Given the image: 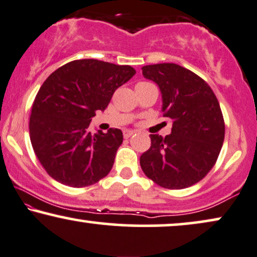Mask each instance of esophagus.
<instances>
[{
    "instance_id": "1",
    "label": "esophagus",
    "mask_w": 257,
    "mask_h": 257,
    "mask_svg": "<svg viewBox=\"0 0 257 257\" xmlns=\"http://www.w3.org/2000/svg\"><path fill=\"white\" fill-rule=\"evenodd\" d=\"M132 135H134V132H133V131H124V132H123V136H124V139H129Z\"/></svg>"
}]
</instances>
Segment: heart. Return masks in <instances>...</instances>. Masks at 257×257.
I'll list each match as a JSON object with an SVG mask.
<instances>
[{"label":"heart","mask_w":257,"mask_h":257,"mask_svg":"<svg viewBox=\"0 0 257 257\" xmlns=\"http://www.w3.org/2000/svg\"><path fill=\"white\" fill-rule=\"evenodd\" d=\"M138 84H148V82H139Z\"/></svg>","instance_id":"heart-1"}]
</instances>
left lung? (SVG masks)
Here are the masks:
<instances>
[{
    "label": "left lung",
    "mask_w": 257,
    "mask_h": 257,
    "mask_svg": "<svg viewBox=\"0 0 257 257\" xmlns=\"http://www.w3.org/2000/svg\"><path fill=\"white\" fill-rule=\"evenodd\" d=\"M162 93L163 117L172 134L150 135L152 146L140 157L147 177L166 189L200 182L216 163L224 141V119L213 89L203 78L175 63L142 67Z\"/></svg>",
    "instance_id": "8db88e82"
}]
</instances>
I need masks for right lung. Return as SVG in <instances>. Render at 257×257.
Returning a JSON list of instances; mask_svg holds the SVG:
<instances>
[{
  "label": "right lung",
  "mask_w": 257,
  "mask_h": 257,
  "mask_svg": "<svg viewBox=\"0 0 257 257\" xmlns=\"http://www.w3.org/2000/svg\"><path fill=\"white\" fill-rule=\"evenodd\" d=\"M131 66L94 59L75 60L51 73L41 85L29 119L30 141L48 175L83 188L109 174L123 135L89 131L96 110H105L112 94L135 75Z\"/></svg>",
  "instance_id": "add662e5"
}]
</instances>
